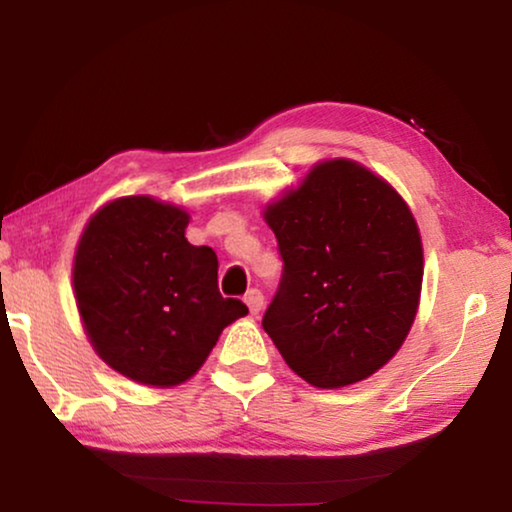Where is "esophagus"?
I'll use <instances>...</instances> for the list:
<instances>
[{
    "label": "esophagus",
    "instance_id": "obj_1",
    "mask_svg": "<svg viewBox=\"0 0 512 512\" xmlns=\"http://www.w3.org/2000/svg\"><path fill=\"white\" fill-rule=\"evenodd\" d=\"M244 300H246L250 314H259V311H262V307H264V296H262V291H259V289H250Z\"/></svg>",
    "mask_w": 512,
    "mask_h": 512
}]
</instances>
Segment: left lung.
Listing matches in <instances>:
<instances>
[{
	"label": "left lung",
	"instance_id": "obj_1",
	"mask_svg": "<svg viewBox=\"0 0 512 512\" xmlns=\"http://www.w3.org/2000/svg\"><path fill=\"white\" fill-rule=\"evenodd\" d=\"M282 277L262 318L311 386L370 377L400 350L418 311L422 244L395 189L352 160L323 162L264 214Z\"/></svg>",
	"mask_w": 512,
	"mask_h": 512
}]
</instances>
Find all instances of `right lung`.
Returning a JSON list of instances; mask_svg holds the SVG:
<instances>
[{
  "mask_svg": "<svg viewBox=\"0 0 512 512\" xmlns=\"http://www.w3.org/2000/svg\"><path fill=\"white\" fill-rule=\"evenodd\" d=\"M187 212L149 196L92 216L74 257V291L99 357L146 386H176L203 366L223 327L248 314L216 284V253L185 239Z\"/></svg>",
  "mask_w": 512,
  "mask_h": 512,
  "instance_id": "add662e5",
  "label": "right lung"
}]
</instances>
